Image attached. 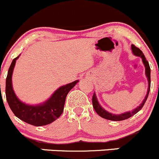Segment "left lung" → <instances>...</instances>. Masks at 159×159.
<instances>
[{"label":"left lung","instance_id":"8db88e82","mask_svg":"<svg viewBox=\"0 0 159 159\" xmlns=\"http://www.w3.org/2000/svg\"><path fill=\"white\" fill-rule=\"evenodd\" d=\"M131 49H132L133 54L136 56H139V57H141L142 58V61H143L144 65H145V74H146V76L148 78V92H147L146 96H145V99L142 102V103L141 104L140 106H139L138 108H136L135 109H134L132 111H129L126 112V113L124 114H121V115H114V114H111L109 112L106 111L105 110H104L102 107L100 106V105L98 102L97 98H96V95L94 93L92 97V105L93 107H94V109L95 110V111L97 112V114L98 115H100L102 118H105V119L108 120H111V121H122V120H125L129 118L130 117L133 116L134 115H135L137 112H139V111L142 108V107L144 106L145 105V102H146L147 98H148V96L149 94V91H150V87H151V69H150V66H149V64L148 62V61L146 60L145 58V55L142 53V51H141L139 48L136 47L135 45L132 44L131 45Z\"/></svg>","mask_w":159,"mask_h":159}]
</instances>
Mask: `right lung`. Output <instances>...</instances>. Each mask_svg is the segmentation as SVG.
I'll return each mask as SVG.
<instances>
[{
  "instance_id": "obj_1",
  "label": "right lung",
  "mask_w": 159,
  "mask_h": 159,
  "mask_svg": "<svg viewBox=\"0 0 159 159\" xmlns=\"http://www.w3.org/2000/svg\"><path fill=\"white\" fill-rule=\"evenodd\" d=\"M19 56L20 55L15 57L11 62L6 78L5 93L7 103L14 115L25 122L34 126L48 125L61 116L64 111L67 94L78 81H75L59 88L48 100L42 105L33 106L22 103L14 94L11 81L13 70L15 65L16 60L18 58Z\"/></svg>"
}]
</instances>
